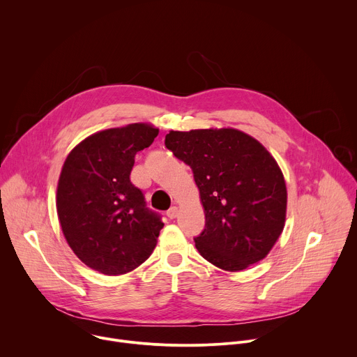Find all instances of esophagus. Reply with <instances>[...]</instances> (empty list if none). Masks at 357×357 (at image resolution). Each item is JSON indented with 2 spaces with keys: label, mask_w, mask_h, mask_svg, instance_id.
<instances>
[{
  "label": "esophagus",
  "mask_w": 357,
  "mask_h": 357,
  "mask_svg": "<svg viewBox=\"0 0 357 357\" xmlns=\"http://www.w3.org/2000/svg\"><path fill=\"white\" fill-rule=\"evenodd\" d=\"M167 216H168L169 219H175V218L178 216V208H176V206H172V208L167 212Z\"/></svg>",
  "instance_id": "1"
}]
</instances>
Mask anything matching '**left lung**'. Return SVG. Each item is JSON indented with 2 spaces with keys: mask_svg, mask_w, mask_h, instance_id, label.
<instances>
[{
  "mask_svg": "<svg viewBox=\"0 0 357 357\" xmlns=\"http://www.w3.org/2000/svg\"><path fill=\"white\" fill-rule=\"evenodd\" d=\"M165 146L189 165L205 209L200 256L226 271L263 260L282 233L287 186L270 152L234 128L169 131Z\"/></svg>",
  "mask_w": 357,
  "mask_h": 357,
  "instance_id": "8db88e82",
  "label": "left lung"
}]
</instances>
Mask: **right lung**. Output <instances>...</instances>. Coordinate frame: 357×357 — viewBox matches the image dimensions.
<instances>
[{
	"label": "right lung",
	"instance_id": "1",
	"mask_svg": "<svg viewBox=\"0 0 357 357\" xmlns=\"http://www.w3.org/2000/svg\"><path fill=\"white\" fill-rule=\"evenodd\" d=\"M158 132L142 123L98 131L76 145L63 164L56 193L59 222L68 244L91 270L130 273L157 245L164 223L146 208L130 174L137 152Z\"/></svg>",
	"mask_w": 357,
	"mask_h": 357
}]
</instances>
